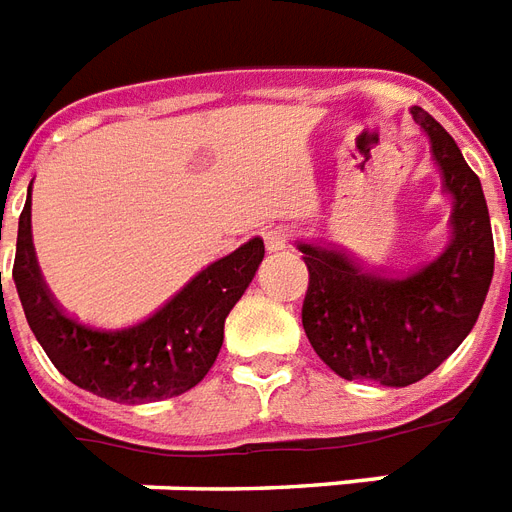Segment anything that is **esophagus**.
<instances>
[{
    "instance_id": "34e87169",
    "label": "esophagus",
    "mask_w": 512,
    "mask_h": 512,
    "mask_svg": "<svg viewBox=\"0 0 512 512\" xmlns=\"http://www.w3.org/2000/svg\"><path fill=\"white\" fill-rule=\"evenodd\" d=\"M290 238H293V227H287V225L271 227V230L266 233L268 252H282Z\"/></svg>"
}]
</instances>
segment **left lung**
<instances>
[{
  "mask_svg": "<svg viewBox=\"0 0 512 512\" xmlns=\"http://www.w3.org/2000/svg\"><path fill=\"white\" fill-rule=\"evenodd\" d=\"M442 187L453 198L445 252L407 274H374L325 246L298 244L309 268L304 331L314 352L344 380L404 388L423 380L467 339L494 276V236L475 170L456 140L423 108Z\"/></svg>",
  "mask_w": 512,
  "mask_h": 512,
  "instance_id": "1",
  "label": "left lung"
}]
</instances>
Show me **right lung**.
<instances>
[{"instance_id":"add662e5","label":"right lung","mask_w":512,"mask_h":512,"mask_svg":"<svg viewBox=\"0 0 512 512\" xmlns=\"http://www.w3.org/2000/svg\"><path fill=\"white\" fill-rule=\"evenodd\" d=\"M260 238L211 263L157 312L127 328H94L75 320L48 293L32 246V208L18 222L13 282L26 323L56 369L83 391L146 404L187 393L214 366L225 317L263 263Z\"/></svg>"}]
</instances>
